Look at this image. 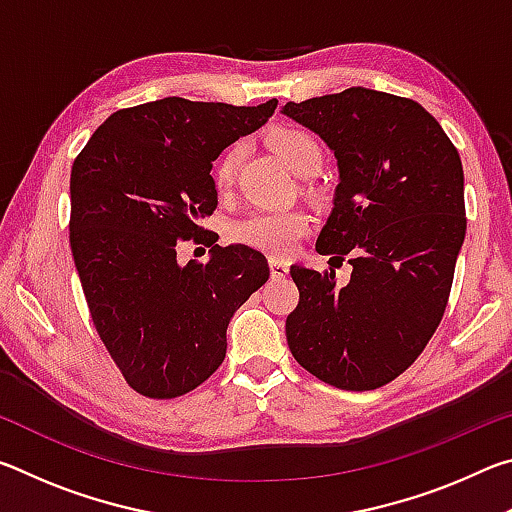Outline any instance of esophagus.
Returning a JSON list of instances; mask_svg holds the SVG:
<instances>
[{"label":"esophagus","mask_w":512,"mask_h":512,"mask_svg":"<svg viewBox=\"0 0 512 512\" xmlns=\"http://www.w3.org/2000/svg\"><path fill=\"white\" fill-rule=\"evenodd\" d=\"M268 268H271V275L273 277H284L289 273V262H284V259H277L271 257L268 259Z\"/></svg>","instance_id":"1"}]
</instances>
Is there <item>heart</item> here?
<instances>
[{"label":"heart","instance_id":"heart-1","mask_svg":"<svg viewBox=\"0 0 512 512\" xmlns=\"http://www.w3.org/2000/svg\"><path fill=\"white\" fill-rule=\"evenodd\" d=\"M273 149L282 155L287 167L305 176L323 164V146L305 128L277 126L268 135ZM241 160V144H230L214 164V185L219 192L228 189L235 180ZM307 232V216L298 210H255L241 216L230 225V237L237 244L262 250L271 255H289L296 241Z\"/></svg>","mask_w":512,"mask_h":512}]
</instances>
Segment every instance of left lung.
<instances>
[{"label":"left lung","instance_id":"left-lung-1","mask_svg":"<svg viewBox=\"0 0 512 512\" xmlns=\"http://www.w3.org/2000/svg\"><path fill=\"white\" fill-rule=\"evenodd\" d=\"M282 115L323 140L339 167L316 250L343 262L293 264L300 291L287 341L302 368L343 391H372L411 366L445 314L465 239L463 164L420 103L350 88L289 101Z\"/></svg>","mask_w":512,"mask_h":512}]
</instances>
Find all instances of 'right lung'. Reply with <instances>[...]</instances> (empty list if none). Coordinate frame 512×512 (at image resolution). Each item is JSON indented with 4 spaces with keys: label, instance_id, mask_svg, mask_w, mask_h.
Returning <instances> with one entry per match:
<instances>
[{
    "label": "right lung",
    "instance_id": "1",
    "mask_svg": "<svg viewBox=\"0 0 512 512\" xmlns=\"http://www.w3.org/2000/svg\"><path fill=\"white\" fill-rule=\"evenodd\" d=\"M275 108L149 101L110 115L74 160V264L92 323L137 393L171 400L203 384L225 359L230 318L268 280L255 248L207 235L211 259L180 265L175 246L207 232L198 221L216 210L212 162Z\"/></svg>",
    "mask_w": 512,
    "mask_h": 512
}]
</instances>
